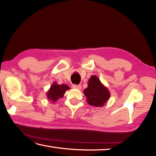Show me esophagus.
<instances>
[{
    "label": "esophagus",
    "mask_w": 156,
    "mask_h": 156,
    "mask_svg": "<svg viewBox=\"0 0 156 156\" xmlns=\"http://www.w3.org/2000/svg\"><path fill=\"white\" fill-rule=\"evenodd\" d=\"M72 87L77 89H81V85L80 84H73Z\"/></svg>",
    "instance_id": "1"
}]
</instances>
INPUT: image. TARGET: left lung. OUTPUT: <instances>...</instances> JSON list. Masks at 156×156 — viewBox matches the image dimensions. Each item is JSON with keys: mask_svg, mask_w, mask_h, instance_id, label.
Returning a JSON list of instances; mask_svg holds the SVG:
<instances>
[{"mask_svg": "<svg viewBox=\"0 0 156 156\" xmlns=\"http://www.w3.org/2000/svg\"><path fill=\"white\" fill-rule=\"evenodd\" d=\"M84 94L87 98L88 104L94 107L103 106L110 97L109 90L95 76H92L89 80L88 87L84 90Z\"/></svg>", "mask_w": 156, "mask_h": 156, "instance_id": "obj_1", "label": "left lung"}]
</instances>
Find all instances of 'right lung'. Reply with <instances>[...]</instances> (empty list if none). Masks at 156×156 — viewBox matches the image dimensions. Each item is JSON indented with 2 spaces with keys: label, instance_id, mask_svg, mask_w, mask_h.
<instances>
[{
  "label": "right lung",
  "instance_id": "add662e5",
  "mask_svg": "<svg viewBox=\"0 0 156 156\" xmlns=\"http://www.w3.org/2000/svg\"><path fill=\"white\" fill-rule=\"evenodd\" d=\"M68 89H69V87L66 84H58L55 83L52 84L47 92V98L49 100H51L52 102H55L60 98H62L65 91Z\"/></svg>",
  "mask_w": 156,
  "mask_h": 156
}]
</instances>
